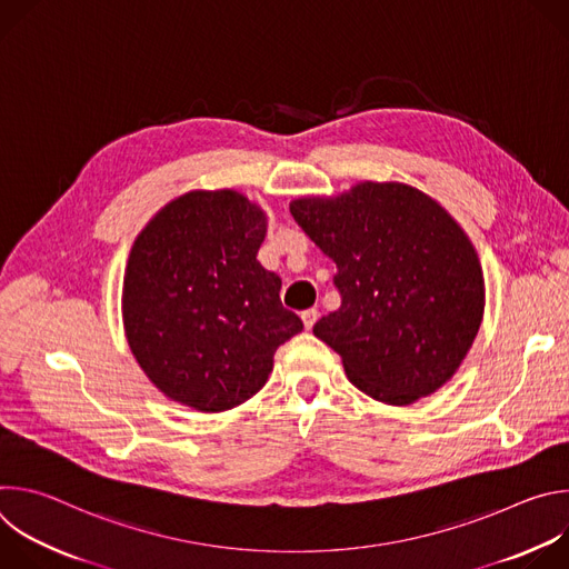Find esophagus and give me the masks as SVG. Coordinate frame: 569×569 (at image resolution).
Wrapping results in <instances>:
<instances>
[{"mask_svg":"<svg viewBox=\"0 0 569 569\" xmlns=\"http://www.w3.org/2000/svg\"><path fill=\"white\" fill-rule=\"evenodd\" d=\"M317 317H319V312H317L315 308H308V310H303V312H301V321H303V327H306L308 331L315 327Z\"/></svg>","mask_w":569,"mask_h":569,"instance_id":"obj_1","label":"esophagus"}]
</instances>
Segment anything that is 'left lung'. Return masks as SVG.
<instances>
[{
	"label": "left lung",
	"mask_w": 569,
	"mask_h": 569,
	"mask_svg": "<svg viewBox=\"0 0 569 569\" xmlns=\"http://www.w3.org/2000/svg\"><path fill=\"white\" fill-rule=\"evenodd\" d=\"M290 213L338 266L342 306L312 333L340 353L349 380L387 405H410L443 387L483 317L481 266L457 220L400 182L299 198Z\"/></svg>",
	"instance_id": "1"
}]
</instances>
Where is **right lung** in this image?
<instances>
[{
	"label": "right lung",
	"instance_id": "obj_1",
	"mask_svg": "<svg viewBox=\"0 0 569 569\" xmlns=\"http://www.w3.org/2000/svg\"><path fill=\"white\" fill-rule=\"evenodd\" d=\"M268 218L246 196L189 191L137 236L123 277V329L148 380L198 412H224L268 380L301 333L281 279L259 261Z\"/></svg>",
	"mask_w": 569,
	"mask_h": 569
}]
</instances>
